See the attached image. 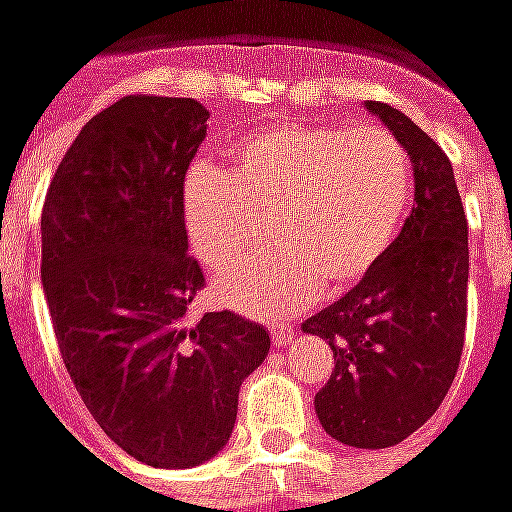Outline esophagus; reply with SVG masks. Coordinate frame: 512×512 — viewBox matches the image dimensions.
Returning a JSON list of instances; mask_svg holds the SVG:
<instances>
[{
    "instance_id": "obj_1",
    "label": "esophagus",
    "mask_w": 512,
    "mask_h": 512,
    "mask_svg": "<svg viewBox=\"0 0 512 512\" xmlns=\"http://www.w3.org/2000/svg\"><path fill=\"white\" fill-rule=\"evenodd\" d=\"M270 335H273L276 346H287L293 341V327H270Z\"/></svg>"
}]
</instances>
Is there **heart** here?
Segmentation results:
<instances>
[{
    "label": "heart",
    "mask_w": 512,
    "mask_h": 512,
    "mask_svg": "<svg viewBox=\"0 0 512 512\" xmlns=\"http://www.w3.org/2000/svg\"><path fill=\"white\" fill-rule=\"evenodd\" d=\"M411 166L380 126L270 123L228 149V174L194 166L183 183V225L208 267L236 259L253 239V214L270 216L279 248L225 267L219 304L253 318H284L315 290L355 287L406 219Z\"/></svg>",
    "instance_id": "b5f03b06"
}]
</instances>
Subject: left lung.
Here are the masks:
<instances>
[{"instance_id":"left-lung-1","label":"left lung","mask_w":512,"mask_h":512,"mask_svg":"<svg viewBox=\"0 0 512 512\" xmlns=\"http://www.w3.org/2000/svg\"><path fill=\"white\" fill-rule=\"evenodd\" d=\"M414 166V208L386 256L301 329L324 338L335 369L315 394L332 440L392 448L440 408L454 383L468 307V219L454 168L423 129L366 101Z\"/></svg>"}]
</instances>
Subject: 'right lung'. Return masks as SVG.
<instances>
[{
    "instance_id": "right-lung-1",
    "label": "right lung",
    "mask_w": 512,
    "mask_h": 512,
    "mask_svg": "<svg viewBox=\"0 0 512 512\" xmlns=\"http://www.w3.org/2000/svg\"><path fill=\"white\" fill-rule=\"evenodd\" d=\"M205 129L194 98H120L78 132L41 214V284L75 392L152 468L214 459L242 380L270 352L267 329L231 310L188 324L205 279L183 183Z\"/></svg>"
}]
</instances>
